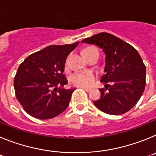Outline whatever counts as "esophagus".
<instances>
[{"label": "esophagus", "instance_id": "34e87169", "mask_svg": "<svg viewBox=\"0 0 156 156\" xmlns=\"http://www.w3.org/2000/svg\"><path fill=\"white\" fill-rule=\"evenodd\" d=\"M80 88H82L83 90H84L85 91H87V92L90 91V89H89V88H86V87H80Z\"/></svg>", "mask_w": 156, "mask_h": 156}]
</instances>
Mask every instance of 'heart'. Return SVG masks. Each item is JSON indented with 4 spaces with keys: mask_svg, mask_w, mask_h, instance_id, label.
Segmentation results:
<instances>
[{
    "mask_svg": "<svg viewBox=\"0 0 156 156\" xmlns=\"http://www.w3.org/2000/svg\"><path fill=\"white\" fill-rule=\"evenodd\" d=\"M88 49V48H87ZM85 49V50H87ZM84 50V51H85ZM95 79V75L91 71H79L72 74L69 77L71 83L81 87L90 86Z\"/></svg>",
    "mask_w": 156,
    "mask_h": 156,
    "instance_id": "b5f03b06",
    "label": "heart"
}]
</instances>
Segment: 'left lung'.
I'll list each match as a JSON object with an SVG mask.
<instances>
[{"instance_id": "8db88e82", "label": "left lung", "mask_w": 156, "mask_h": 156, "mask_svg": "<svg viewBox=\"0 0 156 156\" xmlns=\"http://www.w3.org/2000/svg\"><path fill=\"white\" fill-rule=\"evenodd\" d=\"M94 44L105 55V74L100 81L111 82L108 88L100 89L101 97L94 101L101 111L109 115H122L137 104L145 87L146 67L133 47L112 34L100 33L83 40ZM108 90V91H106Z\"/></svg>"}]
</instances>
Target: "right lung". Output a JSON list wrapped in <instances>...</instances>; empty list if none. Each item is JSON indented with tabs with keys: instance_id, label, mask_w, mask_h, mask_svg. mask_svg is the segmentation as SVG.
Returning <instances> with one entry per match:
<instances>
[{
	"instance_id": "1",
	"label": "right lung",
	"mask_w": 156,
	"mask_h": 156,
	"mask_svg": "<svg viewBox=\"0 0 156 156\" xmlns=\"http://www.w3.org/2000/svg\"><path fill=\"white\" fill-rule=\"evenodd\" d=\"M78 44L48 46L29 55L19 66L14 87L18 101L29 115L51 119L68 107L76 88H63L68 83L63 72L66 58Z\"/></svg>"
}]
</instances>
